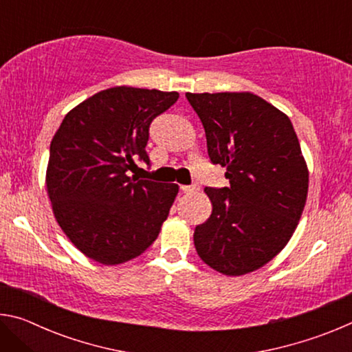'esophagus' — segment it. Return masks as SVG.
Returning <instances> with one entry per match:
<instances>
[{
	"instance_id": "obj_1",
	"label": "esophagus",
	"mask_w": 352,
	"mask_h": 352,
	"mask_svg": "<svg viewBox=\"0 0 352 352\" xmlns=\"http://www.w3.org/2000/svg\"><path fill=\"white\" fill-rule=\"evenodd\" d=\"M180 189L184 194H190V192H195V190H199V186L197 184H190V186H188V184H183V186H180Z\"/></svg>"
}]
</instances>
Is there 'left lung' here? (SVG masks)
<instances>
[{
    "mask_svg": "<svg viewBox=\"0 0 352 352\" xmlns=\"http://www.w3.org/2000/svg\"><path fill=\"white\" fill-rule=\"evenodd\" d=\"M208 155L228 188H205L212 212L195 226L200 259L228 276L254 272L287 245L305 210L309 170L287 115L253 93H186Z\"/></svg>",
    "mask_w": 352,
    "mask_h": 352,
    "instance_id": "1",
    "label": "left lung"
}]
</instances>
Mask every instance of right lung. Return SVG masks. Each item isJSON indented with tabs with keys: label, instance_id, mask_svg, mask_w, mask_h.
<instances>
[{
	"label": "right lung",
	"instance_id": "add662e5",
	"mask_svg": "<svg viewBox=\"0 0 352 352\" xmlns=\"http://www.w3.org/2000/svg\"><path fill=\"white\" fill-rule=\"evenodd\" d=\"M177 91L113 87L83 100L51 141L46 189L63 233L104 265L136 258L169 216L178 184L129 177L140 158L151 164L148 127L174 105Z\"/></svg>",
	"mask_w": 352,
	"mask_h": 352
}]
</instances>
